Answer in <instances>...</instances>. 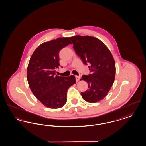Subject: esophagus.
Listing matches in <instances>:
<instances>
[{
  "label": "esophagus",
  "instance_id": "obj_1",
  "mask_svg": "<svg viewBox=\"0 0 146 146\" xmlns=\"http://www.w3.org/2000/svg\"><path fill=\"white\" fill-rule=\"evenodd\" d=\"M76 82H78L80 79V76H76Z\"/></svg>",
  "mask_w": 146,
  "mask_h": 146
}]
</instances>
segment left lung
Masks as SVG:
<instances>
[{"label": "left lung", "mask_w": 146, "mask_h": 146, "mask_svg": "<svg viewBox=\"0 0 146 146\" xmlns=\"http://www.w3.org/2000/svg\"><path fill=\"white\" fill-rule=\"evenodd\" d=\"M69 38L84 64L90 65L91 73L83 75L80 79L88 85V89L81 93L82 98L89 103H96L105 97L113 84L116 74L114 58L109 49L96 37L78 35Z\"/></svg>", "instance_id": "left-lung-1"}]
</instances>
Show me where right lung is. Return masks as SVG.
Instances as JSON below:
<instances>
[{"mask_svg":"<svg viewBox=\"0 0 146 146\" xmlns=\"http://www.w3.org/2000/svg\"><path fill=\"white\" fill-rule=\"evenodd\" d=\"M72 43L69 38L60 37L44 42L36 49L27 68V80L36 98L47 108L58 109L67 102L68 88L76 82L74 76H56L59 52Z\"/></svg>","mask_w":146,"mask_h":146,"instance_id":"right-lung-1","label":"right lung"}]
</instances>
